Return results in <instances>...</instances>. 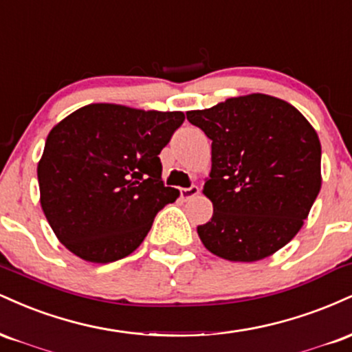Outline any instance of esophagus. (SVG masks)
Returning a JSON list of instances; mask_svg holds the SVG:
<instances>
[{
	"label": "esophagus",
	"instance_id": "1",
	"mask_svg": "<svg viewBox=\"0 0 352 352\" xmlns=\"http://www.w3.org/2000/svg\"><path fill=\"white\" fill-rule=\"evenodd\" d=\"M195 195H199V187H197V185H192V187L188 188H180V197L184 200H190Z\"/></svg>",
	"mask_w": 352,
	"mask_h": 352
}]
</instances>
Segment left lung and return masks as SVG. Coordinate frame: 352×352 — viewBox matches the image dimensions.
<instances>
[{"label": "left lung", "mask_w": 352, "mask_h": 352, "mask_svg": "<svg viewBox=\"0 0 352 352\" xmlns=\"http://www.w3.org/2000/svg\"><path fill=\"white\" fill-rule=\"evenodd\" d=\"M212 140L204 193L212 220L197 227L208 252L263 260L300 232L321 188V144L306 117L273 96L248 94L187 112Z\"/></svg>", "instance_id": "left-lung-1"}]
</instances>
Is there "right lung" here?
I'll list each match as a JSON object with an SVG mask.
<instances>
[{
	"label": "right lung",
	"instance_id": "obj_1",
	"mask_svg": "<svg viewBox=\"0 0 352 352\" xmlns=\"http://www.w3.org/2000/svg\"><path fill=\"white\" fill-rule=\"evenodd\" d=\"M184 120V112L89 104L51 129L38 164L41 207L71 253L111 263L139 248L180 195L164 185L159 153Z\"/></svg>",
	"mask_w": 352,
	"mask_h": 352
}]
</instances>
